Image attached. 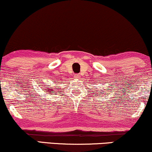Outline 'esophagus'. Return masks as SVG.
Masks as SVG:
<instances>
[{
    "label": "esophagus",
    "instance_id": "1",
    "mask_svg": "<svg viewBox=\"0 0 152 152\" xmlns=\"http://www.w3.org/2000/svg\"><path fill=\"white\" fill-rule=\"evenodd\" d=\"M74 76H75V78H77V79H78V78H80V75L79 74H76Z\"/></svg>",
    "mask_w": 152,
    "mask_h": 152
}]
</instances>
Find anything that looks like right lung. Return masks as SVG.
<instances>
[{"instance_id": "1", "label": "right lung", "mask_w": 152, "mask_h": 152, "mask_svg": "<svg viewBox=\"0 0 152 152\" xmlns=\"http://www.w3.org/2000/svg\"><path fill=\"white\" fill-rule=\"evenodd\" d=\"M53 87H50V88H48V89H46L45 91H46L47 92H48V94H53V93H54V92H53ZM50 95H51V94H50Z\"/></svg>"}]
</instances>
